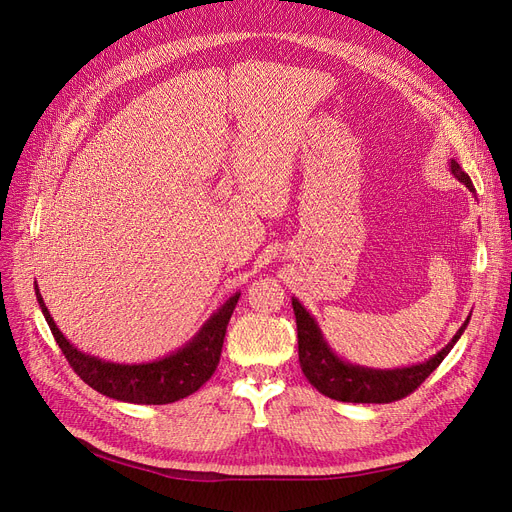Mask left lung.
<instances>
[{"label": "left lung", "instance_id": "1", "mask_svg": "<svg viewBox=\"0 0 512 512\" xmlns=\"http://www.w3.org/2000/svg\"><path fill=\"white\" fill-rule=\"evenodd\" d=\"M450 170L462 185H467L471 191H475L469 175L462 170V166L456 160H450ZM291 306H294L298 325L300 367L310 385H314L323 396L331 400L358 404H387L402 400L415 392V389L440 367V362L448 356L460 335L465 333L471 319L469 316L456 331V335L450 339L448 346L442 348L435 356H431L429 360L404 369L381 371L358 367V364H350L339 358L325 342V337L319 325H316V321L310 316V312L296 298H291Z\"/></svg>", "mask_w": 512, "mask_h": 512}]
</instances>
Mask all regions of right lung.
Returning <instances> with one entry per match:
<instances>
[{
    "mask_svg": "<svg viewBox=\"0 0 512 512\" xmlns=\"http://www.w3.org/2000/svg\"><path fill=\"white\" fill-rule=\"evenodd\" d=\"M35 294L56 344L60 346L62 354L66 356L70 367L75 369V373L89 387H93L95 392L133 404H170L198 392L218 367L227 325L241 296H231L210 316L200 333L189 344H185L170 356L143 364H118L106 362L97 356H89L72 346L56 327L50 310L43 304L37 285Z\"/></svg>",
    "mask_w": 512,
    "mask_h": 512,
    "instance_id": "obj_1",
    "label": "right lung"
}]
</instances>
